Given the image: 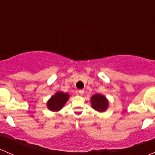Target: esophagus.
Returning a JSON list of instances; mask_svg holds the SVG:
<instances>
[{"instance_id": "34e87169", "label": "esophagus", "mask_w": 155, "mask_h": 155, "mask_svg": "<svg viewBox=\"0 0 155 155\" xmlns=\"http://www.w3.org/2000/svg\"><path fill=\"white\" fill-rule=\"evenodd\" d=\"M79 94H80V95H83L84 93H85V91H84V90H79Z\"/></svg>"}]
</instances>
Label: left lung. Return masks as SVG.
Segmentation results:
<instances>
[{
  "instance_id": "left-lung-1",
  "label": "left lung",
  "mask_w": 155,
  "mask_h": 155,
  "mask_svg": "<svg viewBox=\"0 0 155 155\" xmlns=\"http://www.w3.org/2000/svg\"><path fill=\"white\" fill-rule=\"evenodd\" d=\"M91 105L94 110L99 112H104L109 107V101L106 96L101 94H95L91 97Z\"/></svg>"
}]
</instances>
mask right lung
I'll return each mask as SVG.
<instances>
[{
    "label": "right lung",
    "mask_w": 155,
    "mask_h": 155,
    "mask_svg": "<svg viewBox=\"0 0 155 155\" xmlns=\"http://www.w3.org/2000/svg\"><path fill=\"white\" fill-rule=\"evenodd\" d=\"M70 98L68 93L58 91L49 98L46 103V107L51 112H58L66 104Z\"/></svg>",
    "instance_id": "add662e5"
}]
</instances>
